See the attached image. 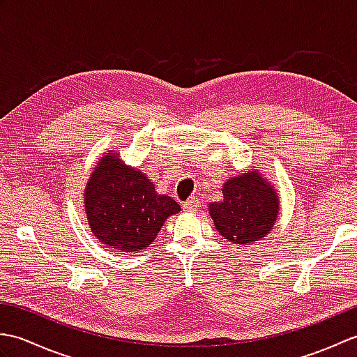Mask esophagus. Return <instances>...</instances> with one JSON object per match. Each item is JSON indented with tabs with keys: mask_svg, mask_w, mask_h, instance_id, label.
I'll return each mask as SVG.
<instances>
[{
	"mask_svg": "<svg viewBox=\"0 0 357 357\" xmlns=\"http://www.w3.org/2000/svg\"><path fill=\"white\" fill-rule=\"evenodd\" d=\"M198 208H199V199L198 198H190L188 201H185L184 202V210L185 211H190V213H196V211H198Z\"/></svg>",
	"mask_w": 357,
	"mask_h": 357,
	"instance_id": "obj_1",
	"label": "esophagus"
}]
</instances>
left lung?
Here are the masks:
<instances>
[{
  "label": "left lung",
  "instance_id": "obj_1",
  "mask_svg": "<svg viewBox=\"0 0 357 357\" xmlns=\"http://www.w3.org/2000/svg\"><path fill=\"white\" fill-rule=\"evenodd\" d=\"M222 195V201L208 204V213L224 239L250 245L275 227L279 196L275 185L257 169L230 178L224 183Z\"/></svg>",
  "mask_w": 357,
  "mask_h": 357
}]
</instances>
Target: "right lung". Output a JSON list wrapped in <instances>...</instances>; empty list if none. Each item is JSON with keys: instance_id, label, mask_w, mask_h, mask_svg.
<instances>
[{"instance_id": "add662e5", "label": "right lung", "mask_w": 357, "mask_h": 357, "mask_svg": "<svg viewBox=\"0 0 357 357\" xmlns=\"http://www.w3.org/2000/svg\"><path fill=\"white\" fill-rule=\"evenodd\" d=\"M84 208L93 236L112 250L138 253L158 236L164 222L181 211L118 151L105 150L84 188Z\"/></svg>"}]
</instances>
